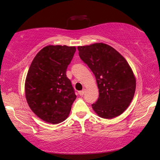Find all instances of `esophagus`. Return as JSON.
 I'll list each match as a JSON object with an SVG mask.
<instances>
[{
	"label": "esophagus",
	"instance_id": "obj_1",
	"mask_svg": "<svg viewBox=\"0 0 160 160\" xmlns=\"http://www.w3.org/2000/svg\"><path fill=\"white\" fill-rule=\"evenodd\" d=\"M85 90H81V91H80L78 93H79V94H80V96H83V94H85Z\"/></svg>",
	"mask_w": 160,
	"mask_h": 160
}]
</instances>
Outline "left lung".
I'll return each mask as SVG.
<instances>
[{"label": "left lung", "mask_w": 160, "mask_h": 160, "mask_svg": "<svg viewBox=\"0 0 160 160\" xmlns=\"http://www.w3.org/2000/svg\"><path fill=\"white\" fill-rule=\"evenodd\" d=\"M78 50L96 78L99 94L92 105L94 112L107 119L121 115L133 99L136 88L128 63L115 48L104 43L78 47Z\"/></svg>", "instance_id": "8db88e82"}]
</instances>
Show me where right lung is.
Returning a JSON list of instances; mask_svg holds the SVG:
<instances>
[{
  "label": "right lung",
  "instance_id": "right-lung-1",
  "mask_svg": "<svg viewBox=\"0 0 160 160\" xmlns=\"http://www.w3.org/2000/svg\"><path fill=\"white\" fill-rule=\"evenodd\" d=\"M75 51V47L47 46L38 52L29 67L25 84L27 102L32 112L46 122L57 124L66 120L76 99L66 76Z\"/></svg>",
  "mask_w": 160,
  "mask_h": 160
}]
</instances>
